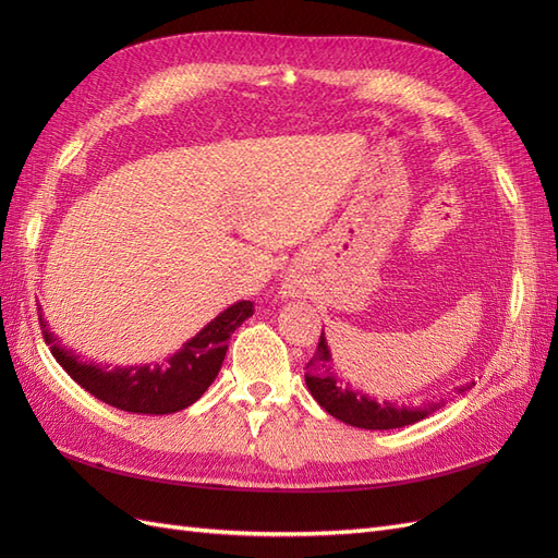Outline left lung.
I'll return each instance as SVG.
<instances>
[{"label":"left lung","instance_id":"obj_1","mask_svg":"<svg viewBox=\"0 0 558 558\" xmlns=\"http://www.w3.org/2000/svg\"><path fill=\"white\" fill-rule=\"evenodd\" d=\"M330 349L324 332H320L318 349L314 359L305 367V381L314 400L324 408L330 416L344 421L349 426L365 428V430H391L416 424V421L426 418L435 410H440V402L428 404H412V408H400L396 402H377L361 391H353L349 386H342V381L330 373ZM475 381L461 386L459 393L468 391Z\"/></svg>","mask_w":558,"mask_h":558}]
</instances>
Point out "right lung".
Here are the masks:
<instances>
[{
    "label": "right lung",
    "instance_id": "right-lung-1",
    "mask_svg": "<svg viewBox=\"0 0 558 558\" xmlns=\"http://www.w3.org/2000/svg\"><path fill=\"white\" fill-rule=\"evenodd\" d=\"M251 314V300L234 302L162 365L132 367H102L97 363H83L72 349L62 347L56 340L53 332H48L41 314L39 324L50 353L62 365L64 373L97 400L134 414H172L199 400L211 386L223 365L230 335Z\"/></svg>",
    "mask_w": 558,
    "mask_h": 558
}]
</instances>
